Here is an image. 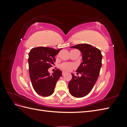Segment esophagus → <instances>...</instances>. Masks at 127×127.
I'll list each match as a JSON object with an SVG mask.
<instances>
[{
    "instance_id": "obj_1",
    "label": "esophagus",
    "mask_w": 127,
    "mask_h": 127,
    "mask_svg": "<svg viewBox=\"0 0 127 127\" xmlns=\"http://www.w3.org/2000/svg\"><path fill=\"white\" fill-rule=\"evenodd\" d=\"M66 74V71H63V73H62V74H63V75L64 76V75L65 74Z\"/></svg>"
}]
</instances>
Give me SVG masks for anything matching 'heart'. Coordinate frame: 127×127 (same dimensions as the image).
<instances>
[{"instance_id":"heart-1","label":"heart","mask_w":127,"mask_h":127,"mask_svg":"<svg viewBox=\"0 0 127 127\" xmlns=\"http://www.w3.org/2000/svg\"><path fill=\"white\" fill-rule=\"evenodd\" d=\"M60 67L64 70H67V71H70L72 69L74 68V66H73V64H71L64 63L61 65Z\"/></svg>"}]
</instances>
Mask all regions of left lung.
<instances>
[{"mask_svg":"<svg viewBox=\"0 0 127 127\" xmlns=\"http://www.w3.org/2000/svg\"><path fill=\"white\" fill-rule=\"evenodd\" d=\"M82 54L83 62L76 70L77 74L81 77H77L71 74L72 79L68 84L70 94L75 97H83L90 93L96 82L102 67V55L96 48L84 43L72 46Z\"/></svg>","mask_w":127,"mask_h":127,"instance_id":"obj_1","label":"left lung"}]
</instances>
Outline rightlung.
Here are the masks:
<instances>
[{
  "mask_svg": "<svg viewBox=\"0 0 127 127\" xmlns=\"http://www.w3.org/2000/svg\"><path fill=\"white\" fill-rule=\"evenodd\" d=\"M62 49L39 47L33 48L29 53V74L32 86L36 93L42 96H49L55 91L56 83L62 71L57 70L51 75L48 69L54 65L55 58Z\"/></svg>",
  "mask_w": 127,
  "mask_h": 127,
  "instance_id": "obj_1",
  "label": "right lung"
}]
</instances>
